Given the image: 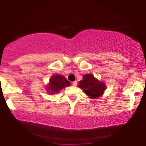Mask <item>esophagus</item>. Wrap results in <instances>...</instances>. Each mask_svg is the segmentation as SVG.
<instances>
[{
  "label": "esophagus",
  "instance_id": "esophagus-1",
  "mask_svg": "<svg viewBox=\"0 0 146 146\" xmlns=\"http://www.w3.org/2000/svg\"><path fill=\"white\" fill-rule=\"evenodd\" d=\"M72 85L74 86H77V82H76V81L73 82H72Z\"/></svg>",
  "mask_w": 146,
  "mask_h": 146
}]
</instances>
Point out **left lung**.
Instances as JSON below:
<instances>
[{
    "label": "left lung",
    "mask_w": 146,
    "mask_h": 146,
    "mask_svg": "<svg viewBox=\"0 0 146 146\" xmlns=\"http://www.w3.org/2000/svg\"><path fill=\"white\" fill-rule=\"evenodd\" d=\"M78 87L82 89L86 94L92 99L102 96L106 89L104 83L98 80L92 74L84 76L83 80L79 82Z\"/></svg>",
    "instance_id": "obj_1"
}]
</instances>
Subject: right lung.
I'll list each match as a JSON object with an SVG mask.
<instances>
[{"label": "right lung", "mask_w": 146, "mask_h": 146, "mask_svg": "<svg viewBox=\"0 0 146 146\" xmlns=\"http://www.w3.org/2000/svg\"><path fill=\"white\" fill-rule=\"evenodd\" d=\"M70 83L66 79L65 77L60 75H54L50 78V83L46 87V90L50 94L58 92L64 88L69 86Z\"/></svg>", "instance_id": "right-lung-1"}]
</instances>
